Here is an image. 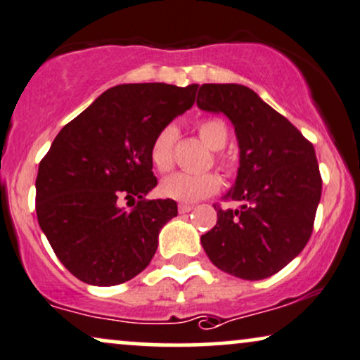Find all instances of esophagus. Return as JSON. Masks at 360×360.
<instances>
[{
    "instance_id": "obj_1",
    "label": "esophagus",
    "mask_w": 360,
    "mask_h": 360,
    "mask_svg": "<svg viewBox=\"0 0 360 360\" xmlns=\"http://www.w3.org/2000/svg\"><path fill=\"white\" fill-rule=\"evenodd\" d=\"M193 210V205H188V203H180L179 212L180 214H188V212Z\"/></svg>"
}]
</instances>
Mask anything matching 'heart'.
I'll use <instances>...</instances> for the list:
<instances>
[{
    "label": "heart",
    "mask_w": 360,
    "mask_h": 360,
    "mask_svg": "<svg viewBox=\"0 0 360 360\" xmlns=\"http://www.w3.org/2000/svg\"><path fill=\"white\" fill-rule=\"evenodd\" d=\"M198 135L205 141L208 148L220 152L225 148L229 141V127L224 120L220 118H207L198 123ZM176 139H179V130L175 125H168L158 131L155 136L152 148H150V160L153 167L160 172L170 170L173 165V150H175ZM217 163L221 170L230 172L232 165L227 158L217 157ZM220 180L215 173H185L179 172L167 176L160 184V193L163 197L173 198V200L192 203L198 202L208 195L219 192Z\"/></svg>",
    "instance_id": "b5f03b06"
}]
</instances>
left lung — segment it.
Returning a JSON list of instances; mask_svg holds the SVG:
<instances>
[{"instance_id":"obj_1","label":"left lung","mask_w":360,"mask_h":360,"mask_svg":"<svg viewBox=\"0 0 360 360\" xmlns=\"http://www.w3.org/2000/svg\"><path fill=\"white\" fill-rule=\"evenodd\" d=\"M200 110L224 113L235 128L240 167L225 193L237 210L215 207L217 225L202 235L212 264L245 281L282 270L307 245L321 202L322 179L314 145L250 88L205 83Z\"/></svg>"}]
</instances>
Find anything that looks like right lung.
Returning a JSON list of instances; mask_svg holds the SVG:
<instances>
[{
    "instance_id": "obj_1",
    "label": "right lung",
    "mask_w": 360,
    "mask_h": 360,
    "mask_svg": "<svg viewBox=\"0 0 360 360\" xmlns=\"http://www.w3.org/2000/svg\"><path fill=\"white\" fill-rule=\"evenodd\" d=\"M198 85L128 83L110 88L68 125L39 162L38 224L58 259L90 285H118L153 259L176 202L145 200L157 185L150 148L192 108ZM131 200L135 207H119Z\"/></svg>"
}]
</instances>
